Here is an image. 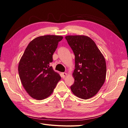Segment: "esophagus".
<instances>
[{
	"instance_id": "obj_1",
	"label": "esophagus",
	"mask_w": 128,
	"mask_h": 128,
	"mask_svg": "<svg viewBox=\"0 0 128 128\" xmlns=\"http://www.w3.org/2000/svg\"><path fill=\"white\" fill-rule=\"evenodd\" d=\"M67 76V73H61V76H62V78H64L65 76Z\"/></svg>"
}]
</instances>
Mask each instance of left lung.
<instances>
[{"instance_id":"8db88e82","label":"left lung","mask_w":128,"mask_h":128,"mask_svg":"<svg viewBox=\"0 0 128 128\" xmlns=\"http://www.w3.org/2000/svg\"><path fill=\"white\" fill-rule=\"evenodd\" d=\"M65 38L75 55L74 83L70 89L74 95L86 100L95 96L104 83L106 61L89 36H67Z\"/></svg>"}]
</instances>
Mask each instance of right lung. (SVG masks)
Masks as SVG:
<instances>
[{"label":"right lung","instance_id":"right-lung-1","mask_svg":"<svg viewBox=\"0 0 128 128\" xmlns=\"http://www.w3.org/2000/svg\"><path fill=\"white\" fill-rule=\"evenodd\" d=\"M63 36H40L31 41L20 61L18 70L22 86L32 98H46L52 93L61 79L50 66L52 55Z\"/></svg>","mask_w":128,"mask_h":128}]
</instances>
